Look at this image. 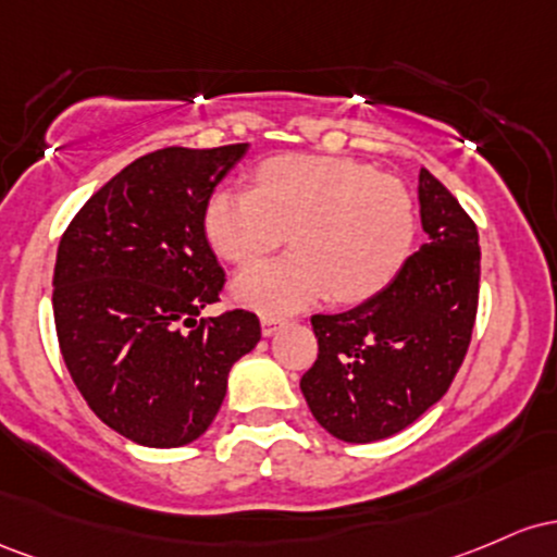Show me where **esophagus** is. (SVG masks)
Here are the masks:
<instances>
[{
    "mask_svg": "<svg viewBox=\"0 0 557 557\" xmlns=\"http://www.w3.org/2000/svg\"><path fill=\"white\" fill-rule=\"evenodd\" d=\"M260 329H262V336H273L281 329V321H278V318H268L265 315L260 321Z\"/></svg>",
    "mask_w": 557,
    "mask_h": 557,
    "instance_id": "obj_1",
    "label": "esophagus"
}]
</instances>
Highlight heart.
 Masks as SVG:
<instances>
[{"label":"heart","mask_w":557,"mask_h":557,"mask_svg":"<svg viewBox=\"0 0 557 557\" xmlns=\"http://www.w3.org/2000/svg\"><path fill=\"white\" fill-rule=\"evenodd\" d=\"M289 234V258L242 268L231 299L292 315L329 295L342 305L376 297L408 265L416 202L371 165L329 154H284L255 171V189L221 186L205 205V236L228 262L271 252Z\"/></svg>","instance_id":"b5f03b06"}]
</instances>
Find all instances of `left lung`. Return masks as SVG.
<instances>
[{
	"label": "left lung",
	"mask_w": 557,
	"mask_h": 557,
	"mask_svg": "<svg viewBox=\"0 0 557 557\" xmlns=\"http://www.w3.org/2000/svg\"><path fill=\"white\" fill-rule=\"evenodd\" d=\"M426 245L358 308L312 315L318 360L299 381L310 413L352 445L408 429L445 397L471 345L479 305V231L426 168L418 176Z\"/></svg>",
	"instance_id": "1"
}]
</instances>
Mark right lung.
I'll return each mask as SVG.
<instances>
[{"instance_id": "obj_1", "label": "right lung", "mask_w": 557, "mask_h": 557, "mask_svg": "<svg viewBox=\"0 0 557 557\" xmlns=\"http://www.w3.org/2000/svg\"><path fill=\"white\" fill-rule=\"evenodd\" d=\"M247 149L144 154L91 195L60 239L52 308L62 360L99 421L136 445L202 436L234 362L260 342L255 312L197 321L223 286L205 205Z\"/></svg>"}]
</instances>
